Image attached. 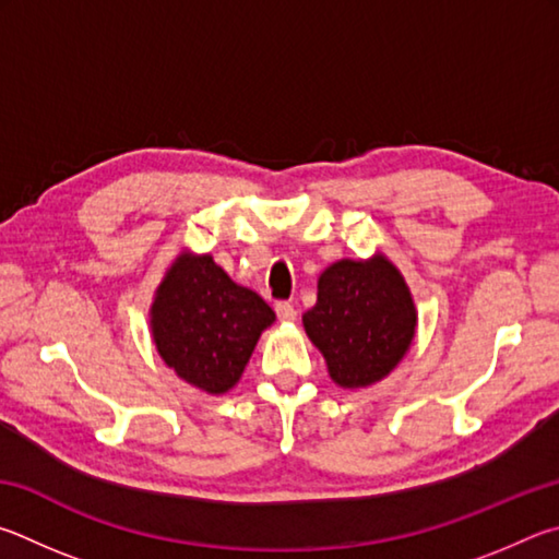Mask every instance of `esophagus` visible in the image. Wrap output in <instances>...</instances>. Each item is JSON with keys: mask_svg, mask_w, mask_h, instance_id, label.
Returning a JSON list of instances; mask_svg holds the SVG:
<instances>
[{"mask_svg": "<svg viewBox=\"0 0 559 559\" xmlns=\"http://www.w3.org/2000/svg\"><path fill=\"white\" fill-rule=\"evenodd\" d=\"M274 311H277L280 321H295L297 319V309L289 305V301H280L277 307H274Z\"/></svg>", "mask_w": 559, "mask_h": 559, "instance_id": "obj_1", "label": "esophagus"}]
</instances>
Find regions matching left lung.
Listing matches in <instances>:
<instances>
[{
	"label": "left lung",
	"instance_id": "obj_1",
	"mask_svg": "<svg viewBox=\"0 0 559 559\" xmlns=\"http://www.w3.org/2000/svg\"><path fill=\"white\" fill-rule=\"evenodd\" d=\"M317 305L301 324L338 388H370L413 346L417 307L407 282L383 252L338 260L319 274Z\"/></svg>",
	"mask_w": 559,
	"mask_h": 559
}]
</instances>
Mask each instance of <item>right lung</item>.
I'll use <instances>...</instances> for the list:
<instances>
[{"label":"right lung","mask_w":559,"mask_h":559,"mask_svg":"<svg viewBox=\"0 0 559 559\" xmlns=\"http://www.w3.org/2000/svg\"><path fill=\"white\" fill-rule=\"evenodd\" d=\"M274 311L252 289L235 285L209 252L183 250L154 292L150 326L166 366L209 395L238 385Z\"/></svg>","instance_id":"1"}]
</instances>
